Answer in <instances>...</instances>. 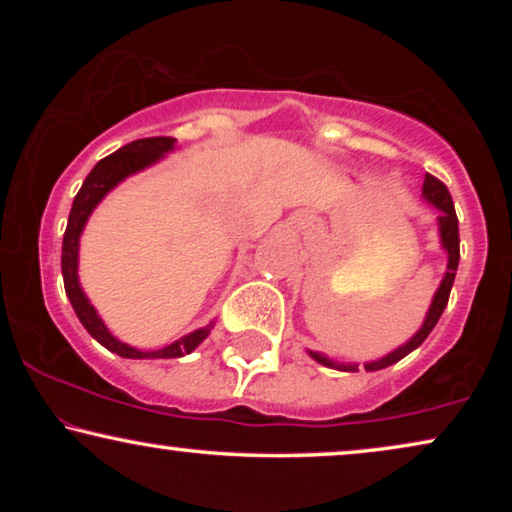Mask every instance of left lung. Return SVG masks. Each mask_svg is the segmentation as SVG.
Segmentation results:
<instances>
[{
  "instance_id": "left-lung-1",
  "label": "left lung",
  "mask_w": 512,
  "mask_h": 512,
  "mask_svg": "<svg viewBox=\"0 0 512 512\" xmlns=\"http://www.w3.org/2000/svg\"><path fill=\"white\" fill-rule=\"evenodd\" d=\"M422 195H424L426 202H431V205L438 209L440 244H443V249L447 251L445 277L438 286L436 296H433V300H431V307H429V312H426V319H424L422 328H419V331L412 335V338L405 342V345L394 349V352H389L387 356H382V359H377V361L363 363V368H366V370H382V368L391 366V363L401 361L403 356H408L410 352H415V349L422 345L426 338H429V333L433 331V326L438 324L440 314H443V310H445L447 300H450L454 275H457V268H459V221H457V212H454V202H452L450 191H447V186L440 179L433 177V174H426V177H424ZM310 356L314 361H319L321 366H328V368H335V370H345V373H356V370H359V363H338V361L328 359V356L319 354V352H310Z\"/></svg>"
}]
</instances>
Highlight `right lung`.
Wrapping results in <instances>:
<instances>
[{
    "label": "right lung",
    "mask_w": 512,
    "mask_h": 512,
    "mask_svg": "<svg viewBox=\"0 0 512 512\" xmlns=\"http://www.w3.org/2000/svg\"><path fill=\"white\" fill-rule=\"evenodd\" d=\"M174 142H177V139L172 137H146V139H137V142L125 144L123 149H118L111 153V156L102 158L100 163L90 170L86 181H83L81 191L76 193V198L72 202V212H69L65 237H62V279H65V291H67L69 303H72L76 317H79L83 328H86V331L93 335L102 347H107L109 352L123 356V359H177V356L191 354L193 349L207 338L209 328H212V324H209L205 328H198V331L184 335V338H179L177 342H172V345H167L163 349L142 352V349L125 345V342L116 340L114 335L109 333V328L104 326V321L100 317H97L95 307L90 305L86 293H83L79 284V275H76V270H79V240L90 212H93V209L100 205L104 195H107L114 186L121 184L125 177H130V174L158 163L165 153H170L174 149Z\"/></svg>",
    "instance_id": "add662e5"
}]
</instances>
